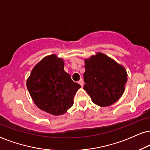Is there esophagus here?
<instances>
[{"mask_svg": "<svg viewBox=\"0 0 150 150\" xmlns=\"http://www.w3.org/2000/svg\"><path fill=\"white\" fill-rule=\"evenodd\" d=\"M78 83H79V84H80L81 86H83V80H82V79H81L79 81H78Z\"/></svg>", "mask_w": 150, "mask_h": 150, "instance_id": "esophagus-1", "label": "esophagus"}]
</instances>
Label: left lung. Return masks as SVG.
<instances>
[{"mask_svg":"<svg viewBox=\"0 0 150 150\" xmlns=\"http://www.w3.org/2000/svg\"><path fill=\"white\" fill-rule=\"evenodd\" d=\"M84 62L83 89L93 102L105 107L118 101L127 81L125 68L102 53H97Z\"/></svg>","mask_w":150,"mask_h":150,"instance_id":"obj_1","label":"left lung"}]
</instances>
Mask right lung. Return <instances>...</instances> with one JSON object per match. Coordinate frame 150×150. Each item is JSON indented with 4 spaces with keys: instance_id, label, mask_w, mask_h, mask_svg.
Wrapping results in <instances>:
<instances>
[{
    "instance_id": "1",
    "label": "right lung",
    "mask_w": 150,
    "mask_h": 150,
    "mask_svg": "<svg viewBox=\"0 0 150 150\" xmlns=\"http://www.w3.org/2000/svg\"><path fill=\"white\" fill-rule=\"evenodd\" d=\"M64 67L63 59L56 55L46 56L35 66L27 80V89L35 104L55 116L67 112L81 87L72 80Z\"/></svg>"
}]
</instances>
